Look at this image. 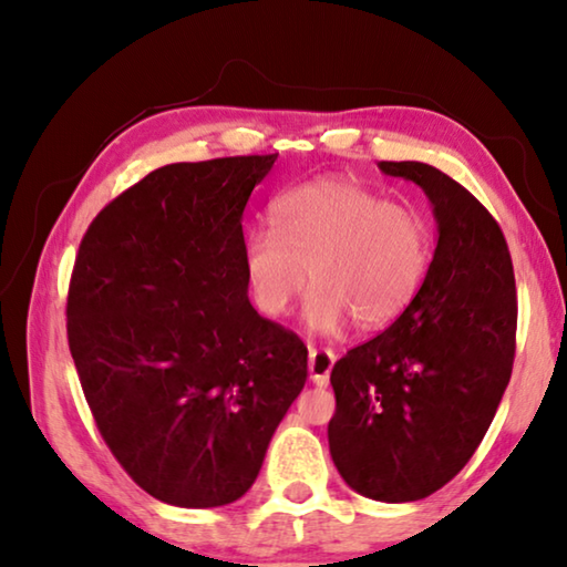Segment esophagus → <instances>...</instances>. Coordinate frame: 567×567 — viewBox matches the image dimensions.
I'll use <instances>...</instances> for the list:
<instances>
[{
    "label": "esophagus",
    "mask_w": 567,
    "mask_h": 567,
    "mask_svg": "<svg viewBox=\"0 0 567 567\" xmlns=\"http://www.w3.org/2000/svg\"><path fill=\"white\" fill-rule=\"evenodd\" d=\"M307 368H310L312 385L328 388L330 385V372L334 368V352L322 350V348H310V360H307Z\"/></svg>",
    "instance_id": "esophagus-1"
}]
</instances>
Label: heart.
Listing matches in <instances>:
<instances>
[{
    "instance_id": "heart-1",
    "label": "heart",
    "mask_w": 567,
    "mask_h": 567,
    "mask_svg": "<svg viewBox=\"0 0 567 567\" xmlns=\"http://www.w3.org/2000/svg\"><path fill=\"white\" fill-rule=\"evenodd\" d=\"M270 229L249 233L243 270L255 305L285 318L305 305L307 328L334 338L354 320L385 328L415 300L430 262V227L415 209L350 179H315L270 205Z\"/></svg>"
}]
</instances>
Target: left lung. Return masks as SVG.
I'll list each match as a JSON object with an SVG mask.
<instances>
[{"instance_id":"8db88e82","label":"left lung","mask_w":567,"mask_h":567,"mask_svg":"<svg viewBox=\"0 0 567 567\" xmlns=\"http://www.w3.org/2000/svg\"><path fill=\"white\" fill-rule=\"evenodd\" d=\"M415 182L437 247L415 300L332 368L330 455L354 493L410 503L450 483L485 437L511 382L517 297L501 225L453 177L422 162H380Z\"/></svg>"}]
</instances>
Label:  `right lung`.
Returning <instances> with one entry per match:
<instances>
[{
	"label": "right lung",
	"instance_id": "add662e5",
	"mask_svg": "<svg viewBox=\"0 0 567 567\" xmlns=\"http://www.w3.org/2000/svg\"><path fill=\"white\" fill-rule=\"evenodd\" d=\"M277 155L150 172L90 225L66 297V338L112 455L152 497H243L307 380V348L257 315L243 213Z\"/></svg>",
	"mask_w": 567,
	"mask_h": 567
}]
</instances>
